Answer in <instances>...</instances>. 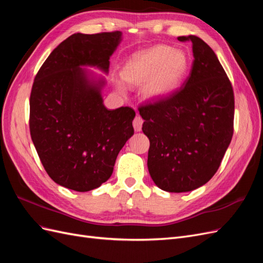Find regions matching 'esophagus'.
I'll return each mask as SVG.
<instances>
[{
    "label": "esophagus",
    "instance_id": "esophagus-1",
    "mask_svg": "<svg viewBox=\"0 0 263 263\" xmlns=\"http://www.w3.org/2000/svg\"><path fill=\"white\" fill-rule=\"evenodd\" d=\"M142 123H144V121H142V118L140 116H136L134 118L133 121V126H134V129L136 132H140L141 130V127H142Z\"/></svg>",
    "mask_w": 263,
    "mask_h": 263
}]
</instances>
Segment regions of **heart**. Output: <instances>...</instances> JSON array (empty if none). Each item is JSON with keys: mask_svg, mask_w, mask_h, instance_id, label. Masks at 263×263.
Wrapping results in <instances>:
<instances>
[{"mask_svg": "<svg viewBox=\"0 0 263 263\" xmlns=\"http://www.w3.org/2000/svg\"><path fill=\"white\" fill-rule=\"evenodd\" d=\"M187 68L185 53L170 46L158 45L140 51L125 63L122 78L126 82H146L147 98L158 99L171 92L181 81Z\"/></svg>", "mask_w": 263, "mask_h": 263, "instance_id": "b5f03b06", "label": "heart"}]
</instances>
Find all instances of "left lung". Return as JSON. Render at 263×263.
<instances>
[{
  "label": "left lung",
  "instance_id": "obj_1",
  "mask_svg": "<svg viewBox=\"0 0 263 263\" xmlns=\"http://www.w3.org/2000/svg\"><path fill=\"white\" fill-rule=\"evenodd\" d=\"M194 61L183 85L138 106L149 138L148 170L166 192H189L208 183L224 158L234 134L232 82L211 47L196 36Z\"/></svg>",
  "mask_w": 263,
  "mask_h": 263
}]
</instances>
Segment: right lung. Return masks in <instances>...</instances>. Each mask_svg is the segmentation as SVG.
Listing matches in <instances>:
<instances>
[{"label": "right lung", "instance_id": "add662e5", "mask_svg": "<svg viewBox=\"0 0 263 263\" xmlns=\"http://www.w3.org/2000/svg\"><path fill=\"white\" fill-rule=\"evenodd\" d=\"M121 35H71L52 50L31 86L29 132L38 157L55 183L78 192L110 178L118 153L134 134L135 110L107 109L80 68L107 71Z\"/></svg>", "mask_w": 263, "mask_h": 263}]
</instances>
